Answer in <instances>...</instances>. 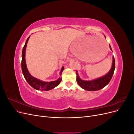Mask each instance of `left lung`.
Wrapping results in <instances>:
<instances>
[{
    "mask_svg": "<svg viewBox=\"0 0 134 134\" xmlns=\"http://www.w3.org/2000/svg\"><path fill=\"white\" fill-rule=\"evenodd\" d=\"M111 50L112 48L111 46L109 45ZM115 69V58L114 56L113 57V62H112V66L111 69V70L108 73L105 75L104 76L101 77L100 78L93 80L92 81H86L83 80L81 79L78 75V72L76 71V81L77 83L80 86V87L84 89L85 90L88 91H96L100 90L103 88L110 82L111 79L112 78V76L114 73Z\"/></svg>",
    "mask_w": 134,
    "mask_h": 134,
    "instance_id": "left-lung-1",
    "label": "left lung"
}]
</instances>
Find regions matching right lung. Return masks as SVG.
I'll use <instances>...</instances> for the list:
<instances>
[{"label": "right lung", "instance_id": "add662e5", "mask_svg": "<svg viewBox=\"0 0 134 134\" xmlns=\"http://www.w3.org/2000/svg\"><path fill=\"white\" fill-rule=\"evenodd\" d=\"M30 37V36L28 37L26 40L25 46H24L22 50V62H21V66H22V71L23 74L25 77V79L26 80L28 83L29 84L31 87H33L36 90H41V91H49L53 89L54 88L58 86L62 81V78H59L58 80L55 81H52L50 82H44L40 80L36 79L34 77L31 76L28 72L27 68L26 67V64L25 61V52H26V48L27 46V43ZM64 66L62 67V70L60 71V75L62 74V72L64 70Z\"/></svg>", "mask_w": 134, "mask_h": 134}]
</instances>
